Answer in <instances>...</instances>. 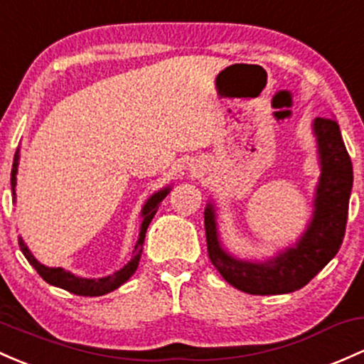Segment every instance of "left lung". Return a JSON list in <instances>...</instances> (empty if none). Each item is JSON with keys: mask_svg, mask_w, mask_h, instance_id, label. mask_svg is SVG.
Listing matches in <instances>:
<instances>
[{"mask_svg": "<svg viewBox=\"0 0 364 364\" xmlns=\"http://www.w3.org/2000/svg\"><path fill=\"white\" fill-rule=\"evenodd\" d=\"M319 174L313 200V215L294 245L278 250L264 261L235 257L223 247L218 214L213 202L203 210L207 250L215 269L235 289L254 295L290 294L307 285L342 245L349 197L353 190V164L341 127L335 119L313 121Z\"/></svg>", "mask_w": 364, "mask_h": 364, "instance_id": "obj_1", "label": "left lung"}]
</instances>
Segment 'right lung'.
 <instances>
[{"label": "right lung", "mask_w": 364, "mask_h": 364, "mask_svg": "<svg viewBox=\"0 0 364 364\" xmlns=\"http://www.w3.org/2000/svg\"><path fill=\"white\" fill-rule=\"evenodd\" d=\"M18 161H20V149H17L15 151V157H14V166H11V195H14V202H15V186H17V173H18ZM171 191V186H164L162 190L155 191L154 195H150L149 200L145 202L141 209V225H139V235H138V240L136 245H134V252L131 261L127 264H124L121 269L115 271L114 274H109V277H103V278H82L77 277V274L70 273V271L63 269V267H48L45 264L38 261L34 257L33 252L29 250V247L26 245L22 237H18V245L22 254L26 255V259L29 261V264L34 267L36 271L39 273V277L45 279L46 283L50 285L58 287V289L67 290V292L75 294V295H85V297H98V295H105L112 292V290L119 289L122 283H126L127 279L134 274V271L138 269L139 264V259H141V252H143V242H145V233L149 230V225L154 219L155 213H157L159 205L164 198L167 197V193Z\"/></svg>", "instance_id": "1"}]
</instances>
